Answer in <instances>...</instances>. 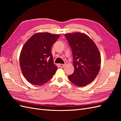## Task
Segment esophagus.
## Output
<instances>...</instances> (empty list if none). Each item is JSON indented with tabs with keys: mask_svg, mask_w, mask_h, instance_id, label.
Returning <instances> with one entry per match:
<instances>
[{
	"mask_svg": "<svg viewBox=\"0 0 121 121\" xmlns=\"http://www.w3.org/2000/svg\"><path fill=\"white\" fill-rule=\"evenodd\" d=\"M59 65H60V68H63L65 66V64H59Z\"/></svg>",
	"mask_w": 121,
	"mask_h": 121,
	"instance_id": "esophagus-1",
	"label": "esophagus"
}]
</instances>
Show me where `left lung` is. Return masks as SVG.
<instances>
[{"instance_id": "obj_1", "label": "left lung", "mask_w": 121, "mask_h": 121, "mask_svg": "<svg viewBox=\"0 0 121 121\" xmlns=\"http://www.w3.org/2000/svg\"><path fill=\"white\" fill-rule=\"evenodd\" d=\"M65 36L72 50L74 67V72L69 79L76 86H86L95 79L99 71V52L92 40L85 34L76 32Z\"/></svg>"}]
</instances>
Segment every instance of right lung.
I'll list each match as a JSON object with an SVG mask.
<instances>
[{
	"label": "right lung",
	"mask_w": 121,
	"mask_h": 121,
	"mask_svg": "<svg viewBox=\"0 0 121 121\" xmlns=\"http://www.w3.org/2000/svg\"><path fill=\"white\" fill-rule=\"evenodd\" d=\"M59 35L37 33L26 42L20 56V65L25 78L30 83L42 85L52 78L57 67L53 63L51 47Z\"/></svg>",
	"instance_id": "add662e5"
}]
</instances>
